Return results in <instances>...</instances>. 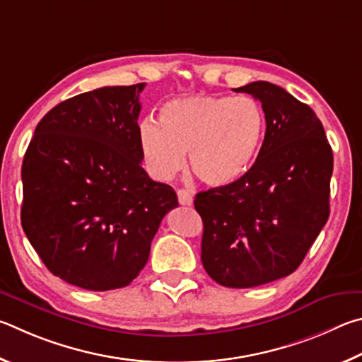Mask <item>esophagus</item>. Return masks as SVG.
<instances>
[{"instance_id": "esophagus-1", "label": "esophagus", "mask_w": 362, "mask_h": 362, "mask_svg": "<svg viewBox=\"0 0 362 362\" xmlns=\"http://www.w3.org/2000/svg\"><path fill=\"white\" fill-rule=\"evenodd\" d=\"M177 202H180L181 205L191 206L194 199H192V195L186 191V189H180V191H177Z\"/></svg>"}]
</instances>
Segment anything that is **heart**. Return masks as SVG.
Masks as SVG:
<instances>
[{"label":"heart","instance_id":"obj_1","mask_svg":"<svg viewBox=\"0 0 362 362\" xmlns=\"http://www.w3.org/2000/svg\"><path fill=\"white\" fill-rule=\"evenodd\" d=\"M267 117L251 97L200 95L168 101L160 124L139 125V149L152 175L170 180L186 165L211 187L237 185L261 154Z\"/></svg>","mask_w":362,"mask_h":362}]
</instances>
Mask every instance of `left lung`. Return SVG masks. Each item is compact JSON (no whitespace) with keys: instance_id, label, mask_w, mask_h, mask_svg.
<instances>
[{"instance_id":"left-lung-1","label":"left lung","mask_w":362,"mask_h":362,"mask_svg":"<svg viewBox=\"0 0 362 362\" xmlns=\"http://www.w3.org/2000/svg\"><path fill=\"white\" fill-rule=\"evenodd\" d=\"M262 103L261 154L242 181L195 195L202 264L226 288H255L299 267L329 218L334 156L321 120L284 88H237Z\"/></svg>"}]
</instances>
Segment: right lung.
I'll list each match as a JSON object with an SVG mask.
<instances>
[{
    "label": "right lung",
    "instance_id": "add662e5",
    "mask_svg": "<svg viewBox=\"0 0 362 362\" xmlns=\"http://www.w3.org/2000/svg\"><path fill=\"white\" fill-rule=\"evenodd\" d=\"M135 86L95 88L52 107L22 163V227L55 276L88 291L124 288L148 262L168 185L141 167Z\"/></svg>",
    "mask_w": 362,
    "mask_h": 362
}]
</instances>
